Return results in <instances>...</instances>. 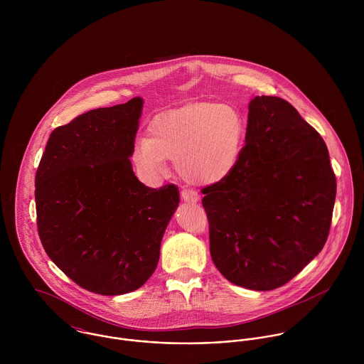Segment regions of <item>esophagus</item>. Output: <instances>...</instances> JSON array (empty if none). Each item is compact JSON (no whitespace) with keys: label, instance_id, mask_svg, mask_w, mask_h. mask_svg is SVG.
<instances>
[{"label":"esophagus","instance_id":"34e87169","mask_svg":"<svg viewBox=\"0 0 364 364\" xmlns=\"http://www.w3.org/2000/svg\"><path fill=\"white\" fill-rule=\"evenodd\" d=\"M181 198H182L185 202H189V203H196V202L199 200L198 193L193 192V191H189V189L181 191Z\"/></svg>","mask_w":364,"mask_h":364}]
</instances>
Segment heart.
<instances>
[{
	"instance_id": "heart-1",
	"label": "heart",
	"mask_w": 364,
	"mask_h": 364,
	"mask_svg": "<svg viewBox=\"0 0 364 364\" xmlns=\"http://www.w3.org/2000/svg\"><path fill=\"white\" fill-rule=\"evenodd\" d=\"M244 136L245 120L237 107L188 105L156 116L149 137L137 139L132 161L146 182H156L166 173L168 159L186 181L214 185L237 168Z\"/></svg>"
}]
</instances>
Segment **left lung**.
<instances>
[{"mask_svg":"<svg viewBox=\"0 0 364 364\" xmlns=\"http://www.w3.org/2000/svg\"><path fill=\"white\" fill-rule=\"evenodd\" d=\"M202 193L215 267L237 286L267 291L323 248L336 178L319 133L293 105L263 95L250 102L237 168Z\"/></svg>","mask_w":364,"mask_h":364,"instance_id":"obj_1","label":"left lung"}]
</instances>
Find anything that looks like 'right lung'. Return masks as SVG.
I'll return each instance as SVG.
<instances>
[{
	"instance_id": "obj_1",
	"label": "right lung",
	"mask_w": 364,
	"mask_h": 364,
	"mask_svg": "<svg viewBox=\"0 0 364 364\" xmlns=\"http://www.w3.org/2000/svg\"><path fill=\"white\" fill-rule=\"evenodd\" d=\"M141 107L136 97L54 129L36 171L46 254L74 283L102 296L130 293L150 279L179 203L175 185L153 189L133 172Z\"/></svg>"
}]
</instances>
